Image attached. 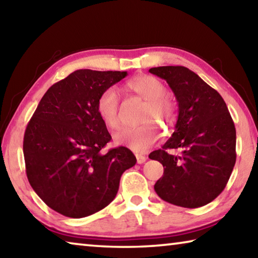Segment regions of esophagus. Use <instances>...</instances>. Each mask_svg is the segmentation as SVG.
<instances>
[{"label":"esophagus","instance_id":"esophagus-1","mask_svg":"<svg viewBox=\"0 0 258 258\" xmlns=\"http://www.w3.org/2000/svg\"><path fill=\"white\" fill-rule=\"evenodd\" d=\"M135 157H137V161H138V164H143V163H146V160H147V157H146V156L137 154V155H135Z\"/></svg>","mask_w":258,"mask_h":258}]
</instances>
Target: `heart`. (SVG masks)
I'll return each mask as SVG.
<instances>
[{"mask_svg":"<svg viewBox=\"0 0 258 258\" xmlns=\"http://www.w3.org/2000/svg\"><path fill=\"white\" fill-rule=\"evenodd\" d=\"M126 89L137 93L147 101L142 115L145 123L133 127H124L115 134V142L137 152H143L155 145L160 138L159 130L154 120L171 123L175 116V106L165 94V86L158 78L150 75H138L126 83ZM119 97L113 87H108L100 94L97 111L100 118L109 128H117L119 124Z\"/></svg>","mask_w":258,"mask_h":258,"instance_id":"b5f03b06","label":"heart"}]
</instances>
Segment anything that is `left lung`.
Returning <instances> with one entry per match:
<instances>
[{
    "mask_svg": "<svg viewBox=\"0 0 258 258\" xmlns=\"http://www.w3.org/2000/svg\"><path fill=\"white\" fill-rule=\"evenodd\" d=\"M149 73L167 82L178 106L172 137L149 155L164 166L156 194L176 206H205L224 190L235 164V127L228 107L216 90L185 67H155ZM168 149L181 154L171 155Z\"/></svg>",
    "mask_w": 258,
    "mask_h": 258,
    "instance_id": "1",
    "label": "left lung"
}]
</instances>
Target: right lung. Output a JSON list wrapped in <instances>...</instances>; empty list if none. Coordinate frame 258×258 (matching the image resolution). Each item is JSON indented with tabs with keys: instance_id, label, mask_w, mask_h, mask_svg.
Returning a JSON list of instances; mask_svg holds the SVG:
<instances>
[{
	"instance_id": "add662e5",
	"label": "right lung",
	"mask_w": 258,
	"mask_h": 258,
	"mask_svg": "<svg viewBox=\"0 0 258 258\" xmlns=\"http://www.w3.org/2000/svg\"><path fill=\"white\" fill-rule=\"evenodd\" d=\"M126 76L127 72L72 73L46 91L26 127L28 181L61 215L81 218L108 206L121 174L137 163L125 147L102 152L111 135L97 111L100 94Z\"/></svg>"
}]
</instances>
